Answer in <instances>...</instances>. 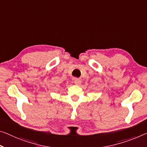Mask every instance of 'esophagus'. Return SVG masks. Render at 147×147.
<instances>
[{"instance_id": "esophagus-1", "label": "esophagus", "mask_w": 147, "mask_h": 147, "mask_svg": "<svg viewBox=\"0 0 147 147\" xmlns=\"http://www.w3.org/2000/svg\"><path fill=\"white\" fill-rule=\"evenodd\" d=\"M74 84H75L79 85V84H81L80 79L77 78H74Z\"/></svg>"}]
</instances>
